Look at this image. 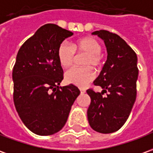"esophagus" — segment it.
<instances>
[{
	"instance_id": "1",
	"label": "esophagus",
	"mask_w": 153,
	"mask_h": 153,
	"mask_svg": "<svg viewBox=\"0 0 153 153\" xmlns=\"http://www.w3.org/2000/svg\"><path fill=\"white\" fill-rule=\"evenodd\" d=\"M80 91H81V93H85L86 92V89H84V88H80Z\"/></svg>"
}]
</instances>
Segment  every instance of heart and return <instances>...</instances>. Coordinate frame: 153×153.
I'll use <instances>...</instances> for the list:
<instances>
[{"label": "heart", "instance_id": "heart-1", "mask_svg": "<svg viewBox=\"0 0 153 153\" xmlns=\"http://www.w3.org/2000/svg\"><path fill=\"white\" fill-rule=\"evenodd\" d=\"M77 55H86L82 65L86 67H73L65 74L67 82L79 87H84L94 79L95 73L91 67L98 70L104 63V55L102 51V44L93 36H85L76 41L73 46L66 42L62 43L57 51L60 64L63 67L71 66Z\"/></svg>", "mask_w": 153, "mask_h": 153}]
</instances>
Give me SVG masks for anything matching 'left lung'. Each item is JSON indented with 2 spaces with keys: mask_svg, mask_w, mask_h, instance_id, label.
I'll list each match as a JSON object with an SVG mask.
<instances>
[{
  "mask_svg": "<svg viewBox=\"0 0 153 153\" xmlns=\"http://www.w3.org/2000/svg\"><path fill=\"white\" fill-rule=\"evenodd\" d=\"M92 34L104 41L107 60L93 82L102 91L92 88L87 91L91 97L87 117L94 131L107 134L119 130L131 113L137 97V56L118 35L106 30H96Z\"/></svg>",
  "mask_w": 153,
  "mask_h": 153,
  "instance_id": "8db88e82",
  "label": "left lung"
}]
</instances>
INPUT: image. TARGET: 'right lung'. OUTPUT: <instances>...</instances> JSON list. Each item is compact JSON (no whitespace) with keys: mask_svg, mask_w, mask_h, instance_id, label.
I'll return each instance as SVG.
<instances>
[{"mask_svg":"<svg viewBox=\"0 0 153 153\" xmlns=\"http://www.w3.org/2000/svg\"><path fill=\"white\" fill-rule=\"evenodd\" d=\"M72 35L55 24H46L18 51L12 71L13 100L23 123L35 134L48 136L62 130L80 94L72 84L59 87L63 69L57 51Z\"/></svg>","mask_w":153,"mask_h":153,"instance_id":"1","label":"right lung"}]
</instances>
